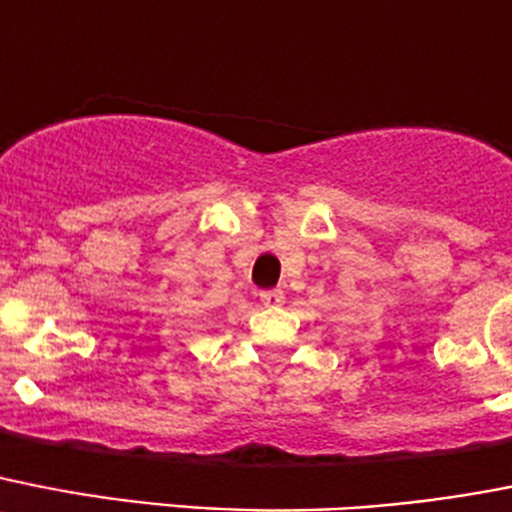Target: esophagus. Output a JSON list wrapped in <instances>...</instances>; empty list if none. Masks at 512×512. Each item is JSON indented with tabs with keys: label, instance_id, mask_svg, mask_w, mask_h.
Returning a JSON list of instances; mask_svg holds the SVG:
<instances>
[{
	"label": "esophagus",
	"instance_id": "34e87169",
	"mask_svg": "<svg viewBox=\"0 0 512 512\" xmlns=\"http://www.w3.org/2000/svg\"><path fill=\"white\" fill-rule=\"evenodd\" d=\"M259 298H261V303H264V305H279L282 300H285V292H282V290H264V292H259Z\"/></svg>",
	"mask_w": 512,
	"mask_h": 512
}]
</instances>
